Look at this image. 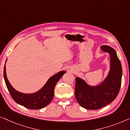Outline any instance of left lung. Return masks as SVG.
<instances>
[{"mask_svg":"<svg viewBox=\"0 0 130 130\" xmlns=\"http://www.w3.org/2000/svg\"><path fill=\"white\" fill-rule=\"evenodd\" d=\"M111 56L110 70L105 79L98 86L91 87L80 78H76L75 95L79 104L87 109H98L114 101L121 85L122 67L116 51L112 47H101Z\"/></svg>","mask_w":130,"mask_h":130,"instance_id":"1","label":"left lung"}]
</instances>
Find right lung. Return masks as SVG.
I'll list each match as a JSON object with an SVG mask.
<instances>
[{"instance_id": "add662e5", "label": "right lung", "mask_w": 130, "mask_h": 130, "mask_svg": "<svg viewBox=\"0 0 130 130\" xmlns=\"http://www.w3.org/2000/svg\"><path fill=\"white\" fill-rule=\"evenodd\" d=\"M65 73H66L65 71H61L57 73L49 78L42 88L38 92L34 94H26L18 92L11 86L6 76L5 65L3 69L5 83L13 100L16 103L32 109H42L50 103L54 96L55 87Z\"/></svg>"}]
</instances>
